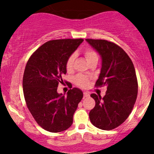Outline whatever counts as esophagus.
I'll list each match as a JSON object with an SVG mask.
<instances>
[{
	"mask_svg": "<svg viewBox=\"0 0 154 154\" xmlns=\"http://www.w3.org/2000/svg\"><path fill=\"white\" fill-rule=\"evenodd\" d=\"M88 97H89V93L86 92V91H84V98Z\"/></svg>",
	"mask_w": 154,
	"mask_h": 154,
	"instance_id": "esophagus-1",
	"label": "esophagus"
}]
</instances>
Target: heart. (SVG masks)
Wrapping results in <instances>:
<instances>
[{
    "label": "heart",
    "instance_id": "obj_1",
    "mask_svg": "<svg viewBox=\"0 0 154 154\" xmlns=\"http://www.w3.org/2000/svg\"><path fill=\"white\" fill-rule=\"evenodd\" d=\"M84 56H85L86 60V61L88 62V63H89L90 62L92 61V60L98 59L97 54L96 53V51L91 49H88L85 50V51H84ZM75 57H76L75 54H72L68 57L66 63V69L68 71H70L72 69V66H73V63L75 60ZM75 82L78 86L83 88H85L89 85V80L86 75H78L75 78Z\"/></svg>",
    "mask_w": 154,
    "mask_h": 154
}]
</instances>
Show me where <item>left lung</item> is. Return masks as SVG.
<instances>
[{"mask_svg": "<svg viewBox=\"0 0 154 154\" xmlns=\"http://www.w3.org/2000/svg\"><path fill=\"white\" fill-rule=\"evenodd\" d=\"M101 57L102 66L95 86H106L103 98L91 94L95 106L89 112L94 127L110 130L128 118L137 95V80L132 60L118 45L105 40L86 39Z\"/></svg>", "mask_w": 154, "mask_h": 154, "instance_id": "left-lung-1", "label": "left lung"}]
</instances>
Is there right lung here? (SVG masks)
Segmentation results:
<instances>
[{"mask_svg":"<svg viewBox=\"0 0 154 154\" xmlns=\"http://www.w3.org/2000/svg\"><path fill=\"white\" fill-rule=\"evenodd\" d=\"M83 41L82 38L49 41L27 61L22 81L24 97L31 114L45 130L60 132L72 125L83 92L72 88L65 95L59 94L57 87L67 72V60Z\"/></svg>","mask_w":154,"mask_h":154,"instance_id":"add662e5","label":"right lung"}]
</instances>
